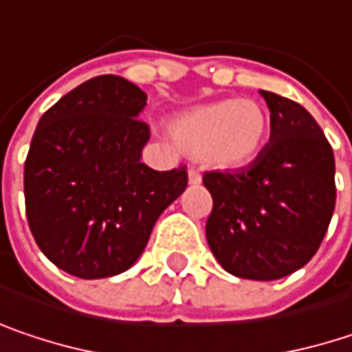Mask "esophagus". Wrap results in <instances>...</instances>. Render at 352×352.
<instances>
[{
  "label": "esophagus",
  "instance_id": "obj_1",
  "mask_svg": "<svg viewBox=\"0 0 352 352\" xmlns=\"http://www.w3.org/2000/svg\"><path fill=\"white\" fill-rule=\"evenodd\" d=\"M187 177H189V183H191V185H199V183H201V175H199V171H195V169H189Z\"/></svg>",
  "mask_w": 352,
  "mask_h": 352
}]
</instances>
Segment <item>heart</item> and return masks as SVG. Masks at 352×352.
<instances>
[{
    "mask_svg": "<svg viewBox=\"0 0 352 352\" xmlns=\"http://www.w3.org/2000/svg\"><path fill=\"white\" fill-rule=\"evenodd\" d=\"M173 143L201 157L209 167L232 171L250 165L268 139V116L248 98H228L193 107L169 124Z\"/></svg>",
    "mask_w": 352,
    "mask_h": 352,
    "instance_id": "1",
    "label": "heart"
}]
</instances>
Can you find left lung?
Wrapping results in <instances>:
<instances>
[{"label":"left lung","mask_w":352,"mask_h":352,"mask_svg":"<svg viewBox=\"0 0 352 352\" xmlns=\"http://www.w3.org/2000/svg\"><path fill=\"white\" fill-rule=\"evenodd\" d=\"M270 109V143L240 171H211L208 243L221 268L270 282L316 254L335 211V155L312 114L260 90Z\"/></svg>","instance_id":"8db88e82"}]
</instances>
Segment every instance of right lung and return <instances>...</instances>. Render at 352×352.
<instances>
[{
  "label": "right lung",
  "mask_w": 352,
  "mask_h": 352,
  "mask_svg": "<svg viewBox=\"0 0 352 352\" xmlns=\"http://www.w3.org/2000/svg\"><path fill=\"white\" fill-rule=\"evenodd\" d=\"M143 90L96 76L62 96L38 122L23 169L25 213L52 264L96 280L129 270L155 221L187 187V171L141 163L148 126Z\"/></svg>",
  "instance_id": "add662e5"
}]
</instances>
